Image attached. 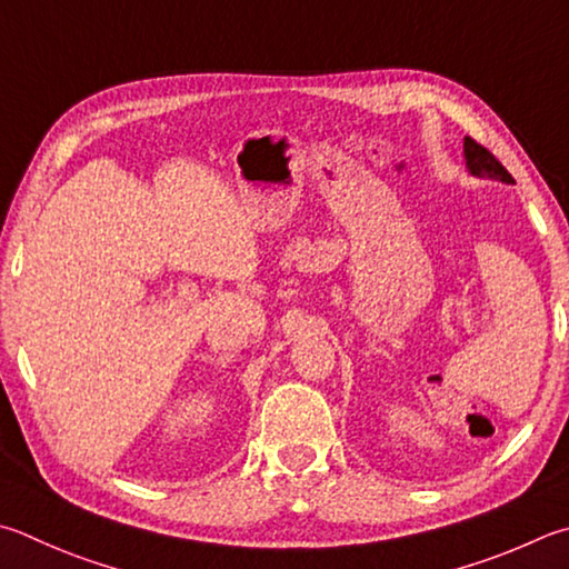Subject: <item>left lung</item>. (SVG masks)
<instances>
[{"label":"left lung","instance_id":"obj_1","mask_svg":"<svg viewBox=\"0 0 569 569\" xmlns=\"http://www.w3.org/2000/svg\"><path fill=\"white\" fill-rule=\"evenodd\" d=\"M462 151H465V167H468L472 177L492 179V181H502V183H515V179L510 177L508 169H505L502 163L495 159L488 149L480 147L478 141L465 137Z\"/></svg>","mask_w":569,"mask_h":569}]
</instances>
